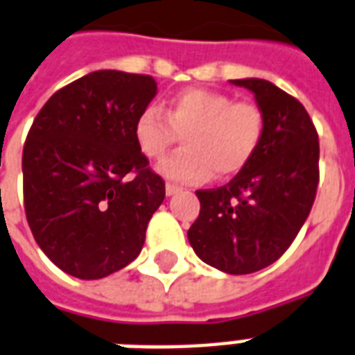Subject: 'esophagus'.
Here are the masks:
<instances>
[{"mask_svg": "<svg viewBox=\"0 0 355 355\" xmlns=\"http://www.w3.org/2000/svg\"><path fill=\"white\" fill-rule=\"evenodd\" d=\"M180 186H175V184H166V193L169 197L171 196H175V193H178V191H180Z\"/></svg>", "mask_w": 355, "mask_h": 355, "instance_id": "1", "label": "esophagus"}]
</instances>
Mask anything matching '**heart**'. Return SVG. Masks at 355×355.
<instances>
[{
	"label": "heart",
	"instance_id": "heart-1",
	"mask_svg": "<svg viewBox=\"0 0 355 355\" xmlns=\"http://www.w3.org/2000/svg\"><path fill=\"white\" fill-rule=\"evenodd\" d=\"M178 135L184 150L158 171L173 182H202L210 175H236L255 156L264 135V115L250 102H234L225 93L208 89H184L169 98L166 115L158 107H145L134 121V141L139 153L158 162Z\"/></svg>",
	"mask_w": 355,
	"mask_h": 355
}]
</instances>
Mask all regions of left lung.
<instances>
[{
    "label": "left lung",
    "mask_w": 355,
    "mask_h": 355,
    "mask_svg": "<svg viewBox=\"0 0 355 355\" xmlns=\"http://www.w3.org/2000/svg\"><path fill=\"white\" fill-rule=\"evenodd\" d=\"M264 115V135L248 166L218 189L196 191L201 212L188 240L197 257L232 275L279 259L307 220L318 186V134L300 100L272 81L231 80Z\"/></svg>",
    "instance_id": "obj_1"
}]
</instances>
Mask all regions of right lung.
Instances as JSON below:
<instances>
[{"mask_svg": "<svg viewBox=\"0 0 355 355\" xmlns=\"http://www.w3.org/2000/svg\"><path fill=\"white\" fill-rule=\"evenodd\" d=\"M156 93L150 76L96 70L35 117L21 154L27 223L64 274L102 279L139 255L166 197L134 141L135 117Z\"/></svg>", "mask_w": 355, "mask_h": 355, "instance_id": "1", "label": "right lung"}]
</instances>
